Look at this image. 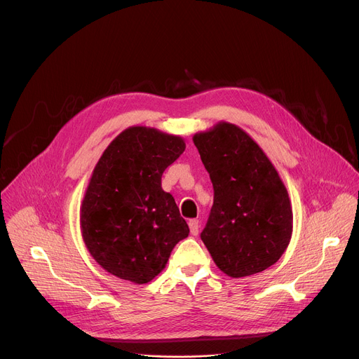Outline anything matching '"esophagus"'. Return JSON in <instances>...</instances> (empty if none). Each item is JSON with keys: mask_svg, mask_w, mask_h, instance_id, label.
Wrapping results in <instances>:
<instances>
[{"mask_svg": "<svg viewBox=\"0 0 359 359\" xmlns=\"http://www.w3.org/2000/svg\"><path fill=\"white\" fill-rule=\"evenodd\" d=\"M199 226H201V222L198 219H190L189 221V228H190V233H192V235L199 233Z\"/></svg>", "mask_w": 359, "mask_h": 359, "instance_id": "1", "label": "esophagus"}]
</instances>
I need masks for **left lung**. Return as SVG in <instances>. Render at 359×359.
<instances>
[{
    "instance_id": "1",
    "label": "left lung",
    "mask_w": 359,
    "mask_h": 359,
    "mask_svg": "<svg viewBox=\"0 0 359 359\" xmlns=\"http://www.w3.org/2000/svg\"><path fill=\"white\" fill-rule=\"evenodd\" d=\"M194 142L213 184V205L201 233L215 264L240 278L264 271L287 250L292 202L276 167L238 126L221 121Z\"/></svg>"
}]
</instances>
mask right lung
Returning a JSON list of instances; mask_svg holds the SVG:
<instances>
[{
    "label": "right lung",
    "mask_w": 359,
    "mask_h": 359,
    "mask_svg": "<svg viewBox=\"0 0 359 359\" xmlns=\"http://www.w3.org/2000/svg\"><path fill=\"white\" fill-rule=\"evenodd\" d=\"M184 140L150 127L116 135L92 172L81 206L83 243L112 276L135 284L163 271L189 235L163 172L184 151Z\"/></svg>",
    "instance_id": "add662e5"
}]
</instances>
